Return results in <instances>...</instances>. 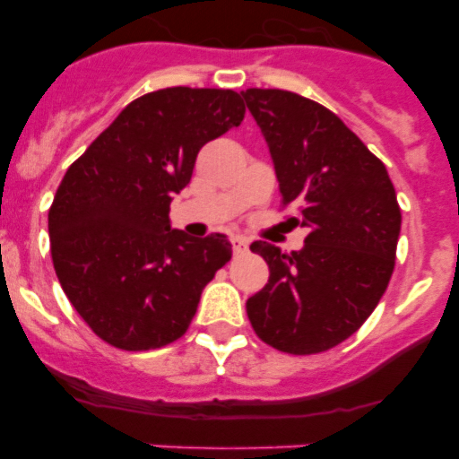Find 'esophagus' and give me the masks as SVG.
<instances>
[{
    "instance_id": "1",
    "label": "esophagus",
    "mask_w": 459,
    "mask_h": 459,
    "mask_svg": "<svg viewBox=\"0 0 459 459\" xmlns=\"http://www.w3.org/2000/svg\"><path fill=\"white\" fill-rule=\"evenodd\" d=\"M232 250H234V255H243L246 250H248V241H246L243 237H234L232 238Z\"/></svg>"
}]
</instances>
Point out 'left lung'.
I'll return each mask as SVG.
<instances>
[{
    "label": "left lung",
    "instance_id": "obj_1",
    "mask_svg": "<svg viewBox=\"0 0 459 459\" xmlns=\"http://www.w3.org/2000/svg\"><path fill=\"white\" fill-rule=\"evenodd\" d=\"M264 133L280 204L307 227L306 246L250 250L269 264V282L246 303L259 340L285 354L333 350L354 335L388 287L400 237V204L379 158L315 100L285 89L241 93Z\"/></svg>",
    "mask_w": 459,
    "mask_h": 459
}]
</instances>
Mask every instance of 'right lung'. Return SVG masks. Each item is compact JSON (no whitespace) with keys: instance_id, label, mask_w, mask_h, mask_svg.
Returning <instances> with one entry per match:
<instances>
[{"instance_id":"add662e5","label":"right lung","mask_w":459,"mask_h":459,"mask_svg":"<svg viewBox=\"0 0 459 459\" xmlns=\"http://www.w3.org/2000/svg\"><path fill=\"white\" fill-rule=\"evenodd\" d=\"M243 115L232 89H158L126 105L66 169L48 213L52 264L103 342L147 351L188 331L232 243L169 230V202L190 184L197 152Z\"/></svg>"}]
</instances>
